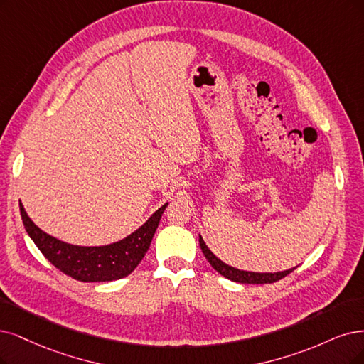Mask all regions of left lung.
Wrapping results in <instances>:
<instances>
[{"mask_svg":"<svg viewBox=\"0 0 364 364\" xmlns=\"http://www.w3.org/2000/svg\"><path fill=\"white\" fill-rule=\"evenodd\" d=\"M199 246H200V249H203L204 257L211 264L214 270L220 273L222 276H225L226 279H230L232 282H238V284H273V282L284 279L285 276H288L291 272H294L295 268H297V267H294V268H289V270L277 272V273H255V272L238 270V268H234L231 265L225 264L223 261H220L216 255H214L207 247V245L204 243V240L200 235H199Z\"/></svg>","mask_w":364,"mask_h":364,"instance_id":"1","label":"left lung"}]
</instances>
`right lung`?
<instances>
[{
    "label": "right lung",
    "mask_w": 364,
    "mask_h": 364,
    "mask_svg": "<svg viewBox=\"0 0 364 364\" xmlns=\"http://www.w3.org/2000/svg\"><path fill=\"white\" fill-rule=\"evenodd\" d=\"M168 204L126 238L106 246H75L46 234L28 218L19 203L26 232L45 258L60 272L80 282H111L129 276L145 257Z\"/></svg>",
    "instance_id": "obj_1"
}]
</instances>
